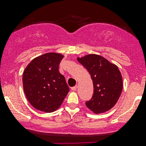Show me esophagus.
Returning <instances> with one entry per match:
<instances>
[{"mask_svg":"<svg viewBox=\"0 0 146 146\" xmlns=\"http://www.w3.org/2000/svg\"><path fill=\"white\" fill-rule=\"evenodd\" d=\"M77 86H74V87L72 88V91H76V90H77Z\"/></svg>","mask_w":146,"mask_h":146,"instance_id":"obj_1","label":"esophagus"}]
</instances>
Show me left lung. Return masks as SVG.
Instances as JSON below:
<instances>
[{
	"instance_id": "1",
	"label": "left lung",
	"mask_w": 146,
	"mask_h": 146,
	"mask_svg": "<svg viewBox=\"0 0 146 146\" xmlns=\"http://www.w3.org/2000/svg\"><path fill=\"white\" fill-rule=\"evenodd\" d=\"M77 60L88 71L94 84L91 99L86 102L88 108L100 113L116 104L123 88V81L118 67L97 55H88Z\"/></svg>"
}]
</instances>
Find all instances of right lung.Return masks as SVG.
I'll list each match as a JSON object with an SVG mask.
<instances>
[{"label": "right lung", "instance_id": "1", "mask_svg": "<svg viewBox=\"0 0 146 146\" xmlns=\"http://www.w3.org/2000/svg\"><path fill=\"white\" fill-rule=\"evenodd\" d=\"M64 55L50 52L32 60L23 72L24 92L36 109L52 113L61 105L69 91L65 77L59 72Z\"/></svg>", "mask_w": 146, "mask_h": 146}]
</instances>
